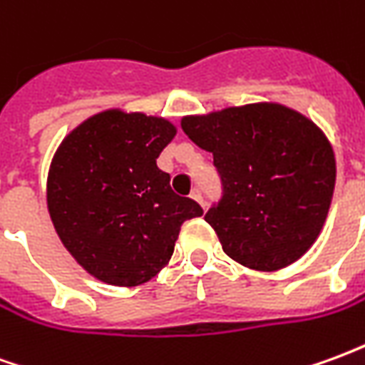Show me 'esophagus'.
I'll return each mask as SVG.
<instances>
[{
  "label": "esophagus",
  "mask_w": 365,
  "mask_h": 365,
  "mask_svg": "<svg viewBox=\"0 0 365 365\" xmlns=\"http://www.w3.org/2000/svg\"><path fill=\"white\" fill-rule=\"evenodd\" d=\"M191 199H195V201H197L199 205L203 207V209H205V201H203V193H201V190H199V187H195V190L191 191Z\"/></svg>",
  "instance_id": "obj_1"
}]
</instances>
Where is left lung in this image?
Wrapping results in <instances>:
<instances>
[{
	"instance_id": "obj_1",
	"label": "left lung",
	"mask_w": 365,
	"mask_h": 365,
	"mask_svg": "<svg viewBox=\"0 0 365 365\" xmlns=\"http://www.w3.org/2000/svg\"><path fill=\"white\" fill-rule=\"evenodd\" d=\"M182 128L213 152L222 195L205 221L225 254L260 272L299 260L327 221L336 182L334 152L321 128L277 103L183 117Z\"/></svg>"
}]
</instances>
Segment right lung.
<instances>
[{"mask_svg": "<svg viewBox=\"0 0 365 365\" xmlns=\"http://www.w3.org/2000/svg\"><path fill=\"white\" fill-rule=\"evenodd\" d=\"M175 136L166 119L117 109L93 115L62 140L46 203L62 245L99 282H148L174 254L183 221L203 209L175 195L156 158Z\"/></svg>", "mask_w": 365, "mask_h": 365, "instance_id": "obj_1", "label": "right lung"}]
</instances>
